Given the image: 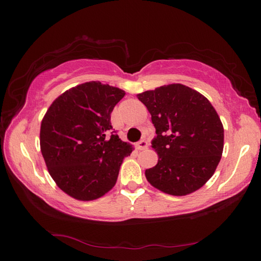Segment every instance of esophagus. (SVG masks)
I'll return each instance as SVG.
<instances>
[{
	"label": "esophagus",
	"instance_id": "1",
	"mask_svg": "<svg viewBox=\"0 0 261 261\" xmlns=\"http://www.w3.org/2000/svg\"><path fill=\"white\" fill-rule=\"evenodd\" d=\"M147 146H148V144H147V141L145 140V139H141V140L138 141V143L136 144V147H137V149H139V151H143V149L147 148Z\"/></svg>",
	"mask_w": 261,
	"mask_h": 261
}]
</instances>
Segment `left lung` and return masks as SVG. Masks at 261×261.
Returning <instances> with one entry per match:
<instances>
[{
  "label": "left lung",
  "mask_w": 261,
  "mask_h": 261,
  "mask_svg": "<svg viewBox=\"0 0 261 261\" xmlns=\"http://www.w3.org/2000/svg\"><path fill=\"white\" fill-rule=\"evenodd\" d=\"M152 115L156 137L152 147L156 166L145 171L154 188L173 196L200 189L218 167L223 151V125L213 106L199 92L170 84L139 93Z\"/></svg>",
  "instance_id": "8db88e82"
}]
</instances>
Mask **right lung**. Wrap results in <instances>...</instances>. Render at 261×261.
<instances>
[{
    "mask_svg": "<svg viewBox=\"0 0 261 261\" xmlns=\"http://www.w3.org/2000/svg\"><path fill=\"white\" fill-rule=\"evenodd\" d=\"M125 92L100 82L70 88L48 108L40 147L48 171L62 191L88 201L116 184L132 146L113 131L110 114Z\"/></svg>",
    "mask_w": 261,
    "mask_h": 261,
    "instance_id": "obj_1",
    "label": "right lung"
}]
</instances>
